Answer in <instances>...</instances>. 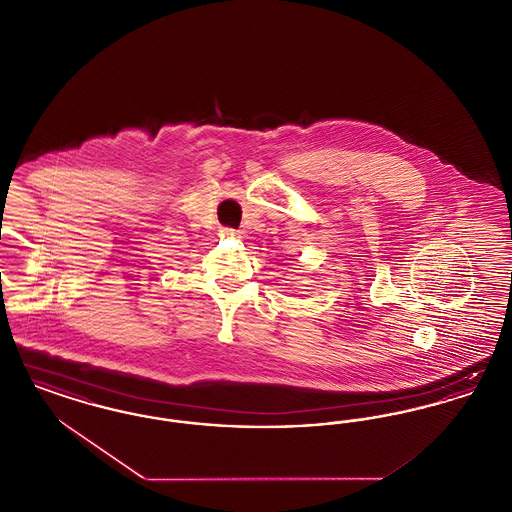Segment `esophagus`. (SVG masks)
Listing matches in <instances>:
<instances>
[{
  "label": "esophagus",
  "instance_id": "obj_1",
  "mask_svg": "<svg viewBox=\"0 0 512 512\" xmlns=\"http://www.w3.org/2000/svg\"><path fill=\"white\" fill-rule=\"evenodd\" d=\"M220 236H222V238H236V236H238V230H234V228H230V226H224V228H220Z\"/></svg>",
  "mask_w": 512,
  "mask_h": 512
}]
</instances>
